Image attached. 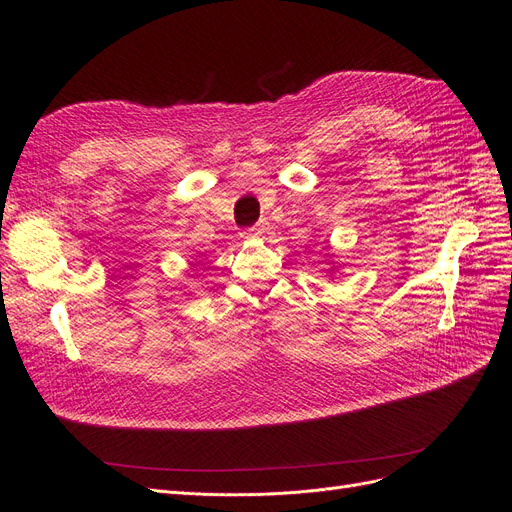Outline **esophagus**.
Listing matches in <instances>:
<instances>
[{
  "mask_svg": "<svg viewBox=\"0 0 512 512\" xmlns=\"http://www.w3.org/2000/svg\"><path fill=\"white\" fill-rule=\"evenodd\" d=\"M266 223H257L255 227H251V229H246L244 233H242V236L244 238H261V236H264V233H266Z\"/></svg>",
  "mask_w": 512,
  "mask_h": 512,
  "instance_id": "esophagus-1",
  "label": "esophagus"
}]
</instances>
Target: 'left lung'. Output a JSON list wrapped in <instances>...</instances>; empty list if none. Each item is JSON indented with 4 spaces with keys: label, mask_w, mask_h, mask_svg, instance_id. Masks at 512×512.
<instances>
[{
    "label": "left lung",
    "mask_w": 512,
    "mask_h": 512,
    "mask_svg": "<svg viewBox=\"0 0 512 512\" xmlns=\"http://www.w3.org/2000/svg\"><path fill=\"white\" fill-rule=\"evenodd\" d=\"M330 274H332V272H330Z\"/></svg>",
    "instance_id": "obj_1"
}]
</instances>
